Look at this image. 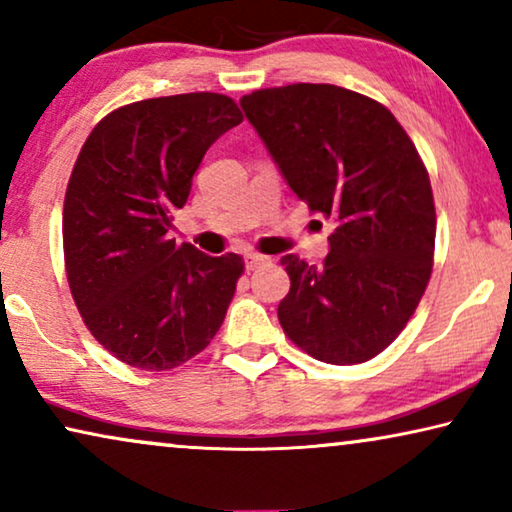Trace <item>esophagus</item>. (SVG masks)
<instances>
[{
	"label": "esophagus",
	"mask_w": 512,
	"mask_h": 512,
	"mask_svg": "<svg viewBox=\"0 0 512 512\" xmlns=\"http://www.w3.org/2000/svg\"><path fill=\"white\" fill-rule=\"evenodd\" d=\"M265 261H268V258L261 256V254H247V256H244V265H247V270L261 268Z\"/></svg>",
	"instance_id": "esophagus-1"
}]
</instances>
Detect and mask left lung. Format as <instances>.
<instances>
[{
    "instance_id": "obj_1",
    "label": "left lung",
    "mask_w": 512,
    "mask_h": 512,
    "mask_svg": "<svg viewBox=\"0 0 512 512\" xmlns=\"http://www.w3.org/2000/svg\"><path fill=\"white\" fill-rule=\"evenodd\" d=\"M242 109L286 184L335 221L321 265L286 254L291 289L279 324L333 366L373 359L403 331L433 268L429 172L380 102L331 83L244 95Z\"/></svg>"
}]
</instances>
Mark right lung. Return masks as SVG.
I'll return each instance as SVG.
<instances>
[{
	"label": "right lung",
	"instance_id": "add662e5",
	"mask_svg": "<svg viewBox=\"0 0 512 512\" xmlns=\"http://www.w3.org/2000/svg\"><path fill=\"white\" fill-rule=\"evenodd\" d=\"M242 123L226 95L132 102L76 158L62 212L69 289L88 331L128 366L170 370L209 345L244 263L170 240L209 146Z\"/></svg>",
	"mask_w": 512,
	"mask_h": 512
}]
</instances>
